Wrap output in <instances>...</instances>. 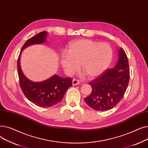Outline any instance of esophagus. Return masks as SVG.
I'll return each mask as SVG.
<instances>
[{
  "instance_id": "34e87169",
  "label": "esophagus",
  "mask_w": 148,
  "mask_h": 148,
  "mask_svg": "<svg viewBox=\"0 0 148 148\" xmlns=\"http://www.w3.org/2000/svg\"><path fill=\"white\" fill-rule=\"evenodd\" d=\"M73 86H75V85H78L80 84V81L78 80H76V79H74L73 80Z\"/></svg>"
}]
</instances>
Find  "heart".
Here are the masks:
<instances>
[{"label":"heart","mask_w":148,"mask_h":148,"mask_svg":"<svg viewBox=\"0 0 148 148\" xmlns=\"http://www.w3.org/2000/svg\"><path fill=\"white\" fill-rule=\"evenodd\" d=\"M113 58V50L110 45L90 40H78L70 43L68 54L60 56V64L69 75L81 69L89 78H95L109 66Z\"/></svg>","instance_id":"1"}]
</instances>
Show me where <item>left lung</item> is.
Returning <instances> with one entry per match:
<instances>
[{
	"instance_id": "obj_1",
	"label": "left lung",
	"mask_w": 148,
	"mask_h": 148,
	"mask_svg": "<svg viewBox=\"0 0 148 148\" xmlns=\"http://www.w3.org/2000/svg\"><path fill=\"white\" fill-rule=\"evenodd\" d=\"M118 51L119 58L114 67L107 69L98 78L89 83L92 90L84 101L97 111H106L115 107L122 99L128 87L130 80L128 58L122 48Z\"/></svg>"
}]
</instances>
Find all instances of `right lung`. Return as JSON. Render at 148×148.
<instances>
[{
  "mask_svg": "<svg viewBox=\"0 0 148 148\" xmlns=\"http://www.w3.org/2000/svg\"><path fill=\"white\" fill-rule=\"evenodd\" d=\"M47 32H41L30 38L23 45L17 60V71L20 85L23 94L34 104L41 107H49L56 105L64 98L66 90L71 86L70 77L62 78L56 74L40 82L28 79L23 74L20 66V56L23 50L27 47L46 42Z\"/></svg>",
  "mask_w": 148,
  "mask_h": 148,
  "instance_id": "1",
  "label": "right lung"
}]
</instances>
